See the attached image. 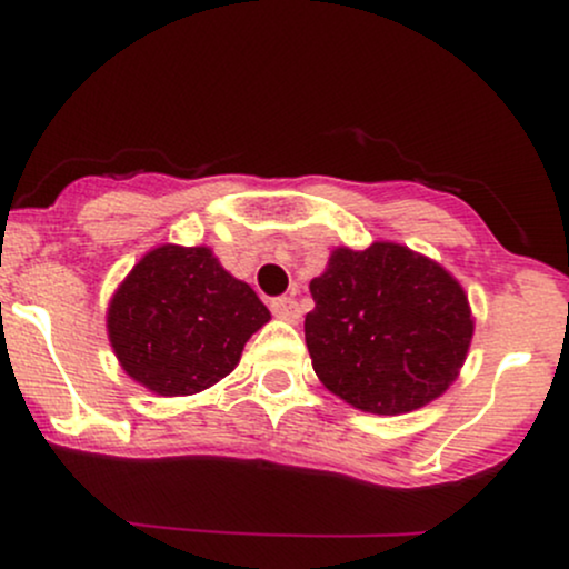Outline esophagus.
Wrapping results in <instances>:
<instances>
[{
    "label": "esophagus",
    "instance_id": "obj_1",
    "mask_svg": "<svg viewBox=\"0 0 569 569\" xmlns=\"http://www.w3.org/2000/svg\"><path fill=\"white\" fill-rule=\"evenodd\" d=\"M270 310H272V316L280 318V321H289V323H297L299 316H302V310H299L297 299H291V297L272 299Z\"/></svg>",
    "mask_w": 569,
    "mask_h": 569
}]
</instances>
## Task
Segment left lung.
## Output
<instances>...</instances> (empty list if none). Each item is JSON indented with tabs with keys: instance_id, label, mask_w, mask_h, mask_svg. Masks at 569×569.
I'll list each match as a JSON object with an SVG mask.
<instances>
[{
	"instance_id": "left-lung-1",
	"label": "left lung",
	"mask_w": 569,
	"mask_h": 569,
	"mask_svg": "<svg viewBox=\"0 0 569 569\" xmlns=\"http://www.w3.org/2000/svg\"><path fill=\"white\" fill-rule=\"evenodd\" d=\"M305 339L331 393L371 415H403L439 398L460 375L473 337L462 286L398 243L335 248L310 280Z\"/></svg>"
}]
</instances>
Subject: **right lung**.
Instances as JSON below:
<instances>
[{"label": "right lung", "mask_w": 569, "mask_h": 569, "mask_svg": "<svg viewBox=\"0 0 569 569\" xmlns=\"http://www.w3.org/2000/svg\"><path fill=\"white\" fill-rule=\"evenodd\" d=\"M270 321L257 291L232 278L211 248L158 246L114 291L109 342L128 377L158 396H192L238 367Z\"/></svg>", "instance_id": "1"}]
</instances>
